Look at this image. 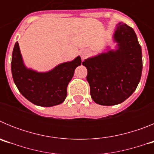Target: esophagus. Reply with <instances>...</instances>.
<instances>
[{
	"label": "esophagus",
	"mask_w": 154,
	"mask_h": 154,
	"mask_svg": "<svg viewBox=\"0 0 154 154\" xmlns=\"http://www.w3.org/2000/svg\"><path fill=\"white\" fill-rule=\"evenodd\" d=\"M80 55H81V58H82V59H84V58H85L88 55H89V51L85 49H82L80 51Z\"/></svg>",
	"instance_id": "34e87169"
}]
</instances>
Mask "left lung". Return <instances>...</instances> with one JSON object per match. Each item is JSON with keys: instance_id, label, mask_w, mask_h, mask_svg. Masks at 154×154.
I'll return each mask as SVG.
<instances>
[{"instance_id": "left-lung-1", "label": "left lung", "mask_w": 154, "mask_h": 154, "mask_svg": "<svg viewBox=\"0 0 154 154\" xmlns=\"http://www.w3.org/2000/svg\"><path fill=\"white\" fill-rule=\"evenodd\" d=\"M113 41L116 42L115 50L109 49L82 62L88 71L91 97L103 106L124 102L136 90L142 74V51L134 30L119 23Z\"/></svg>"}]
</instances>
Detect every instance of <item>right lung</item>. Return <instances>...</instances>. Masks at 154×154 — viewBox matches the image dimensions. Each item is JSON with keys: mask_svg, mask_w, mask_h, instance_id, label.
<instances>
[{"mask_svg": "<svg viewBox=\"0 0 154 154\" xmlns=\"http://www.w3.org/2000/svg\"><path fill=\"white\" fill-rule=\"evenodd\" d=\"M81 64V58L78 56L48 72H38L24 65L17 42L12 53V76L19 92L28 101L40 106H54L65 101L68 84L74 75L75 69Z\"/></svg>", "mask_w": 154, "mask_h": 154, "instance_id": "right-lung-1", "label": "right lung"}]
</instances>
